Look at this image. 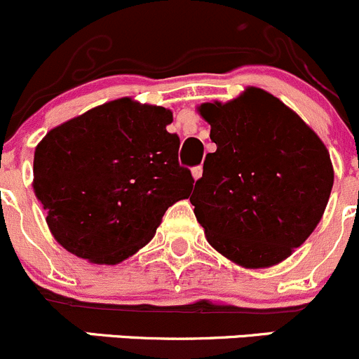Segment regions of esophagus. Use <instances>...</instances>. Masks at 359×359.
<instances>
[{
    "label": "esophagus",
    "instance_id": "34e87169",
    "mask_svg": "<svg viewBox=\"0 0 359 359\" xmlns=\"http://www.w3.org/2000/svg\"><path fill=\"white\" fill-rule=\"evenodd\" d=\"M201 175H203V166H201V165H200V166H194V168H193V177H194V180L200 179Z\"/></svg>",
    "mask_w": 359,
    "mask_h": 359
}]
</instances>
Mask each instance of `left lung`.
<instances>
[{"label":"left lung","instance_id":"left-lung-1","mask_svg":"<svg viewBox=\"0 0 359 359\" xmlns=\"http://www.w3.org/2000/svg\"><path fill=\"white\" fill-rule=\"evenodd\" d=\"M217 144L191 203L217 252L245 267L281 262L321 220L332 186L330 154L281 100L248 88L227 104H201Z\"/></svg>","mask_w":359,"mask_h":359}]
</instances>
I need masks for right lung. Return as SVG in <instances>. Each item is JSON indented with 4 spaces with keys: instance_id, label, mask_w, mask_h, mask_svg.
Wrapping results in <instances>:
<instances>
[{
    "instance_id": "add662e5",
    "label": "right lung",
    "mask_w": 359,
    "mask_h": 359,
    "mask_svg": "<svg viewBox=\"0 0 359 359\" xmlns=\"http://www.w3.org/2000/svg\"><path fill=\"white\" fill-rule=\"evenodd\" d=\"M172 112L118 99L46 133L34 153V193L53 238L95 264H118L156 233L189 196Z\"/></svg>"
}]
</instances>
